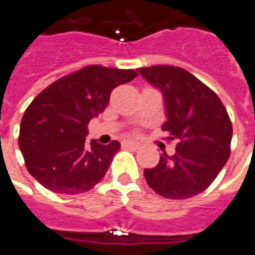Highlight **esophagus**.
<instances>
[{
    "instance_id": "1",
    "label": "esophagus",
    "mask_w": 255,
    "mask_h": 255,
    "mask_svg": "<svg viewBox=\"0 0 255 255\" xmlns=\"http://www.w3.org/2000/svg\"><path fill=\"white\" fill-rule=\"evenodd\" d=\"M124 145H126V147H130V148H138V143L137 141H134V140H126V141H124Z\"/></svg>"
}]
</instances>
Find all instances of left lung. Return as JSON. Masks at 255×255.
Instances as JSON below:
<instances>
[{
  "label": "left lung",
  "mask_w": 255,
  "mask_h": 255,
  "mask_svg": "<svg viewBox=\"0 0 255 255\" xmlns=\"http://www.w3.org/2000/svg\"><path fill=\"white\" fill-rule=\"evenodd\" d=\"M137 72L162 93L166 121L162 130L178 140L173 155L164 152L144 169L147 183L172 200L194 197L218 176L231 155L232 122L222 101L190 72L158 65Z\"/></svg>",
  "instance_id": "1"
}]
</instances>
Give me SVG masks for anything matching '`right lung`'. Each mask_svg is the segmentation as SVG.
I'll return each mask as SVG.
<instances>
[{
    "instance_id": "right-lung-1",
    "label": "right lung",
    "mask_w": 255,
    "mask_h": 255,
    "mask_svg": "<svg viewBox=\"0 0 255 255\" xmlns=\"http://www.w3.org/2000/svg\"><path fill=\"white\" fill-rule=\"evenodd\" d=\"M136 76L131 69L90 65L58 79L31 101L17 140L38 183L59 194H79L104 178L121 143L86 141L87 125L104 112L111 91Z\"/></svg>"
}]
</instances>
